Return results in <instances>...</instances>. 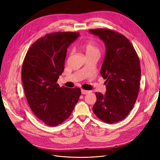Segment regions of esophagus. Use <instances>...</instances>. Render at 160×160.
Here are the masks:
<instances>
[{
	"label": "esophagus",
	"instance_id": "esophagus-1",
	"mask_svg": "<svg viewBox=\"0 0 160 160\" xmlns=\"http://www.w3.org/2000/svg\"><path fill=\"white\" fill-rule=\"evenodd\" d=\"M81 92H82V94H87L89 93V91L88 90H85L84 89H82L81 90Z\"/></svg>",
	"mask_w": 160,
	"mask_h": 160
}]
</instances>
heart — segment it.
<instances>
[{
    "label": "heart",
    "mask_w": 160,
    "mask_h": 160,
    "mask_svg": "<svg viewBox=\"0 0 160 160\" xmlns=\"http://www.w3.org/2000/svg\"><path fill=\"white\" fill-rule=\"evenodd\" d=\"M82 48L85 51L87 57L99 53V45L92 40H90L85 43L82 46Z\"/></svg>",
    "instance_id": "b5f03b06"
}]
</instances>
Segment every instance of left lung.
I'll list each match as a JSON object with an SVG mask.
<instances>
[{
	"instance_id": "8db88e82",
	"label": "left lung",
	"mask_w": 160,
	"mask_h": 160,
	"mask_svg": "<svg viewBox=\"0 0 160 160\" xmlns=\"http://www.w3.org/2000/svg\"><path fill=\"white\" fill-rule=\"evenodd\" d=\"M89 32L104 42L106 55L101 75L106 79V94L96 92L92 110L102 122L112 124L124 120L138 97L141 70L140 61L131 42L124 35L105 28Z\"/></svg>"
}]
</instances>
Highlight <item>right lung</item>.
<instances>
[{
	"instance_id": "add662e5",
	"label": "right lung",
	"mask_w": 160,
	"mask_h": 160,
	"mask_svg": "<svg viewBox=\"0 0 160 160\" xmlns=\"http://www.w3.org/2000/svg\"><path fill=\"white\" fill-rule=\"evenodd\" d=\"M79 35L70 32L45 35L32 45L22 62L21 78L28 104L48 126H58L69 118L81 95L80 88L57 83L67 49Z\"/></svg>"
}]
</instances>
